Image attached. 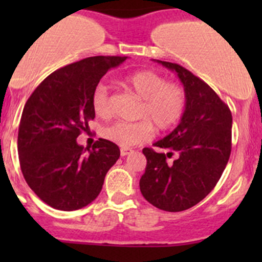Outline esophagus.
I'll use <instances>...</instances> for the list:
<instances>
[{
	"label": "esophagus",
	"mask_w": 262,
	"mask_h": 262,
	"mask_svg": "<svg viewBox=\"0 0 262 262\" xmlns=\"http://www.w3.org/2000/svg\"><path fill=\"white\" fill-rule=\"evenodd\" d=\"M133 152V149H132V148H121L120 149V155L123 156H126V155H130V153Z\"/></svg>",
	"instance_id": "obj_1"
}]
</instances>
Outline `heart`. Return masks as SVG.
<instances>
[{"instance_id": "obj_1", "label": "heart", "mask_w": 262, "mask_h": 262, "mask_svg": "<svg viewBox=\"0 0 262 262\" xmlns=\"http://www.w3.org/2000/svg\"><path fill=\"white\" fill-rule=\"evenodd\" d=\"M124 84L142 100L137 123L115 121L102 129L107 141L123 148H129L149 141L155 128L168 130L181 120L186 109V92L179 83L167 82L155 71L144 70L130 73L124 78ZM92 110L100 118H107L112 113L109 89L105 83H97L91 96Z\"/></svg>"}]
</instances>
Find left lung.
Returning a JSON list of instances; mask_svg holds the SVG:
<instances>
[{
  "mask_svg": "<svg viewBox=\"0 0 262 262\" xmlns=\"http://www.w3.org/2000/svg\"><path fill=\"white\" fill-rule=\"evenodd\" d=\"M157 62L178 73L186 92V109L180 124L155 143L167 153L143 149L147 166L139 187L158 209L181 212L202 202L221 179L231 156L232 114L212 87L186 68Z\"/></svg>",
  "mask_w": 262,
  "mask_h": 262,
  "instance_id": "8db88e82",
  "label": "left lung"
}]
</instances>
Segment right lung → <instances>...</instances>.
Wrapping results in <instances>:
<instances>
[{
  "instance_id": "1",
  "label": "right lung",
  "mask_w": 262,
  "mask_h": 262,
  "mask_svg": "<svg viewBox=\"0 0 262 262\" xmlns=\"http://www.w3.org/2000/svg\"><path fill=\"white\" fill-rule=\"evenodd\" d=\"M126 57L84 58L49 75L31 94L18 125L20 167L30 189L54 209L77 210L94 202L120 149L100 138L92 148L77 143L94 120L91 96L110 68Z\"/></svg>"
}]
</instances>
